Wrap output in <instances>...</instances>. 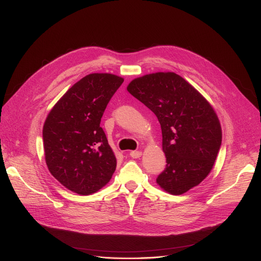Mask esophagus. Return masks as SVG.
<instances>
[{"instance_id": "obj_1", "label": "esophagus", "mask_w": 261, "mask_h": 261, "mask_svg": "<svg viewBox=\"0 0 261 261\" xmlns=\"http://www.w3.org/2000/svg\"><path fill=\"white\" fill-rule=\"evenodd\" d=\"M129 155L133 158V159H138L142 155V151H137V150H134V151H130Z\"/></svg>"}]
</instances>
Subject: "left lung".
I'll use <instances>...</instances> for the list:
<instances>
[{
  "instance_id": "obj_1",
  "label": "left lung",
  "mask_w": 261,
  "mask_h": 261,
  "mask_svg": "<svg viewBox=\"0 0 261 261\" xmlns=\"http://www.w3.org/2000/svg\"><path fill=\"white\" fill-rule=\"evenodd\" d=\"M127 91L158 117L166 168L158 185L181 195L208 174L222 143L218 116L194 87L174 72H155L133 80Z\"/></svg>"
}]
</instances>
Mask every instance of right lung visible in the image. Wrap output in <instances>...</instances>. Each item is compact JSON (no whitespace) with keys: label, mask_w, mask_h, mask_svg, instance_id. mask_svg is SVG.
Returning a JSON list of instances; mask_svg holds the SVG:
<instances>
[{"label":"right lung","mask_w":261,"mask_h":261,"mask_svg":"<svg viewBox=\"0 0 261 261\" xmlns=\"http://www.w3.org/2000/svg\"><path fill=\"white\" fill-rule=\"evenodd\" d=\"M123 81L111 73L86 75L47 115L42 129L45 163L50 174L71 192L90 195L112 178L117 162L99 124Z\"/></svg>","instance_id":"right-lung-1"}]
</instances>
